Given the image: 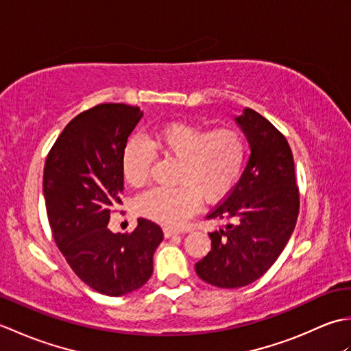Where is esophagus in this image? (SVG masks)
<instances>
[{
	"label": "esophagus",
	"mask_w": 351,
	"mask_h": 351,
	"mask_svg": "<svg viewBox=\"0 0 351 351\" xmlns=\"http://www.w3.org/2000/svg\"><path fill=\"white\" fill-rule=\"evenodd\" d=\"M162 232H164V237H166V238H170V237L180 234V232H176L175 229H171V228H164Z\"/></svg>",
	"instance_id": "obj_1"
}]
</instances>
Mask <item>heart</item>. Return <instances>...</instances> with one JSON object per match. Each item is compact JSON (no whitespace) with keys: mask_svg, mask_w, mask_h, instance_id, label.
<instances>
[{"mask_svg":"<svg viewBox=\"0 0 351 351\" xmlns=\"http://www.w3.org/2000/svg\"><path fill=\"white\" fill-rule=\"evenodd\" d=\"M154 150L175 158L173 187H155L138 196L134 208L141 217L180 226L196 211L199 197L217 202L235 187L243 173L247 143L237 128L208 131L202 123L173 121L158 126L146 141L131 138L122 154L125 181L143 185L151 173Z\"/></svg>","mask_w":351,"mask_h":351,"instance_id":"b5f03b06","label":"heart"}]
</instances>
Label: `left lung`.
<instances>
[{"mask_svg": "<svg viewBox=\"0 0 351 351\" xmlns=\"http://www.w3.org/2000/svg\"><path fill=\"white\" fill-rule=\"evenodd\" d=\"M235 121L249 140L250 158L240 181L206 215L225 225L210 234L211 252L195 265L200 279L219 288L259 279L285 249L300 206L285 136L252 108Z\"/></svg>", "mask_w": 351, "mask_h": 351, "instance_id": "obj_1", "label": "left lung"}]
</instances>
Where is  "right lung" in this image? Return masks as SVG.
<instances>
[{"mask_svg": "<svg viewBox=\"0 0 351 351\" xmlns=\"http://www.w3.org/2000/svg\"><path fill=\"white\" fill-rule=\"evenodd\" d=\"M141 116L125 104L88 108L66 125L45 161L43 196L57 247L86 285L106 295L143 287L162 241L161 228L147 219L126 234L107 226L122 204V154Z\"/></svg>", "mask_w": 351, "mask_h": 351, "instance_id": "right-lung-1", "label": "right lung"}]
</instances>
